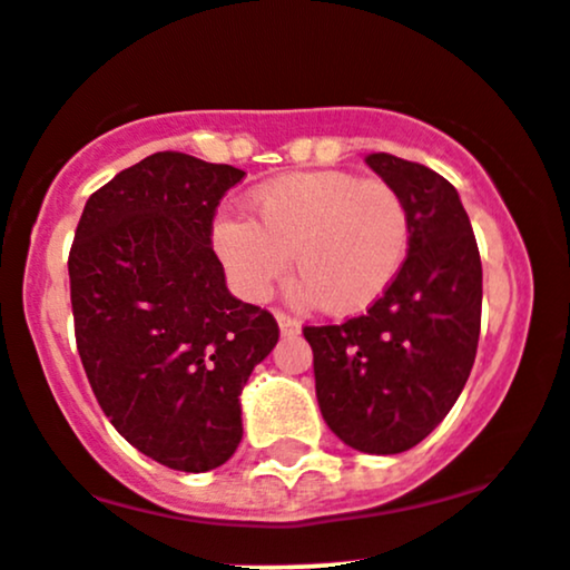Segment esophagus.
I'll return each mask as SVG.
<instances>
[{
    "instance_id": "1",
    "label": "esophagus",
    "mask_w": 570,
    "mask_h": 570,
    "mask_svg": "<svg viewBox=\"0 0 570 570\" xmlns=\"http://www.w3.org/2000/svg\"><path fill=\"white\" fill-rule=\"evenodd\" d=\"M275 318H278L281 335H284V337H292V335L299 333V322H297L295 316H289V314H284V311H278V314H275Z\"/></svg>"
}]
</instances>
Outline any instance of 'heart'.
I'll list each match as a JSON object with an SVG mask.
<instances>
[{"label": "heart", "mask_w": 570, "mask_h": 570, "mask_svg": "<svg viewBox=\"0 0 570 570\" xmlns=\"http://www.w3.org/2000/svg\"><path fill=\"white\" fill-rule=\"evenodd\" d=\"M254 222L224 214L214 248L235 289L265 299L295 254L297 297L348 316L395 284L411 246L403 194L381 178L346 170L292 173L252 194Z\"/></svg>", "instance_id": "b5f03b06"}]
</instances>
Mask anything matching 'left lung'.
<instances>
[{"label": "left lung", "mask_w": 570, "mask_h": 570, "mask_svg": "<svg viewBox=\"0 0 570 570\" xmlns=\"http://www.w3.org/2000/svg\"><path fill=\"white\" fill-rule=\"evenodd\" d=\"M365 161L409 205V256L367 314L303 327V335L314 348L327 428L360 452L400 454L433 433L471 376L481 256L458 189L443 175L392 154Z\"/></svg>", "instance_id": "1"}]
</instances>
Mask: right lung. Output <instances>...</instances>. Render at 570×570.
<instances>
[{
  "label": "right lung",
  "instance_id": "1",
  "mask_svg": "<svg viewBox=\"0 0 570 570\" xmlns=\"http://www.w3.org/2000/svg\"><path fill=\"white\" fill-rule=\"evenodd\" d=\"M243 178L180 151L146 156L91 194L67 259L94 397L137 452L173 471L233 458L240 390L278 343L271 311L229 295L214 252L216 208Z\"/></svg>",
  "mask_w": 570,
  "mask_h": 570
}]
</instances>
